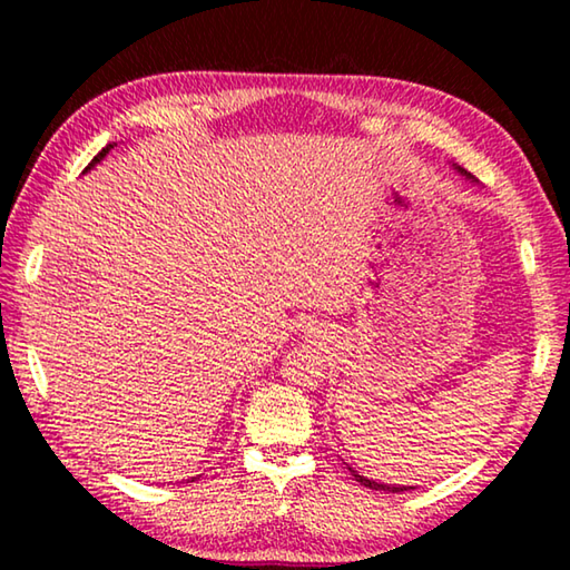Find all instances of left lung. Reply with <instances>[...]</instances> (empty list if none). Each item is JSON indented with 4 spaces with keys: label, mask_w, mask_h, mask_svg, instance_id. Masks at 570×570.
<instances>
[{
    "label": "left lung",
    "mask_w": 570,
    "mask_h": 570,
    "mask_svg": "<svg viewBox=\"0 0 570 570\" xmlns=\"http://www.w3.org/2000/svg\"><path fill=\"white\" fill-rule=\"evenodd\" d=\"M455 170L460 173V176H465L468 180H475V178L470 176V173H468L465 168L455 166ZM350 470H352V468H350ZM352 475H354V480H356V482H362L364 488H372V490H387V493H404V490H412V488H407V485H384V482H374V480H370V478L360 475V472H356V470H352Z\"/></svg>",
    "instance_id": "8db88e82"
}]
</instances>
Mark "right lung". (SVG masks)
<instances>
[{"label":"right lung","instance_id":"obj_1","mask_svg":"<svg viewBox=\"0 0 570 570\" xmlns=\"http://www.w3.org/2000/svg\"><path fill=\"white\" fill-rule=\"evenodd\" d=\"M110 148H112V146H105V148H102V150L98 153V156H95V158H92V163H90V166H88V168H85V173H88L90 168H95V166H98V163H100V160H102L105 156H108V153H110Z\"/></svg>","mask_w":570,"mask_h":570}]
</instances>
